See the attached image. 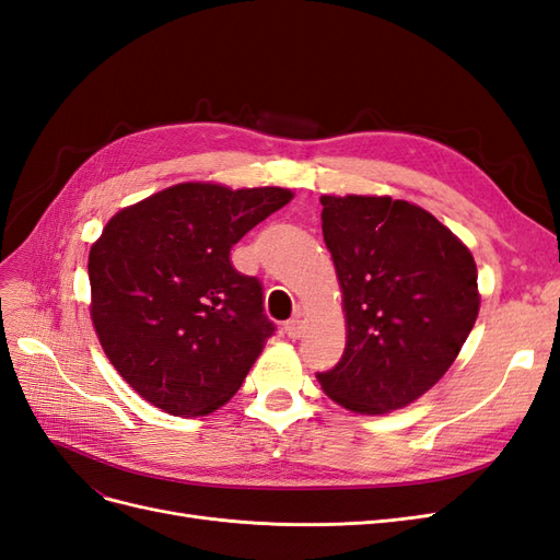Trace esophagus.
<instances>
[{"label": "esophagus", "instance_id": "1", "mask_svg": "<svg viewBox=\"0 0 560 560\" xmlns=\"http://www.w3.org/2000/svg\"><path fill=\"white\" fill-rule=\"evenodd\" d=\"M303 331H306V325H303L301 315H294L292 319H287V325H284V334L287 336H290V338H301Z\"/></svg>", "mask_w": 560, "mask_h": 560}]
</instances>
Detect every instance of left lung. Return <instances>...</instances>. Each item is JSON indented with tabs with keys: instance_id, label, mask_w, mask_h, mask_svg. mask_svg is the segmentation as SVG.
<instances>
[{
	"instance_id": "left-lung-1",
	"label": "left lung",
	"mask_w": 560,
	"mask_h": 560,
	"mask_svg": "<svg viewBox=\"0 0 560 560\" xmlns=\"http://www.w3.org/2000/svg\"><path fill=\"white\" fill-rule=\"evenodd\" d=\"M322 235L343 292V358L322 389L378 416L442 378L479 315L477 264L436 217L389 196H322Z\"/></svg>"
}]
</instances>
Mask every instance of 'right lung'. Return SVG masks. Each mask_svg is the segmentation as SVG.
<instances>
[{"label": "right lung", "mask_w": 560, "mask_h": 560, "mask_svg": "<svg viewBox=\"0 0 560 560\" xmlns=\"http://www.w3.org/2000/svg\"><path fill=\"white\" fill-rule=\"evenodd\" d=\"M292 196L184 182L109 219L89 254L91 317L114 369L149 404L194 418L238 393L276 325L231 247Z\"/></svg>", "instance_id": "1"}]
</instances>
